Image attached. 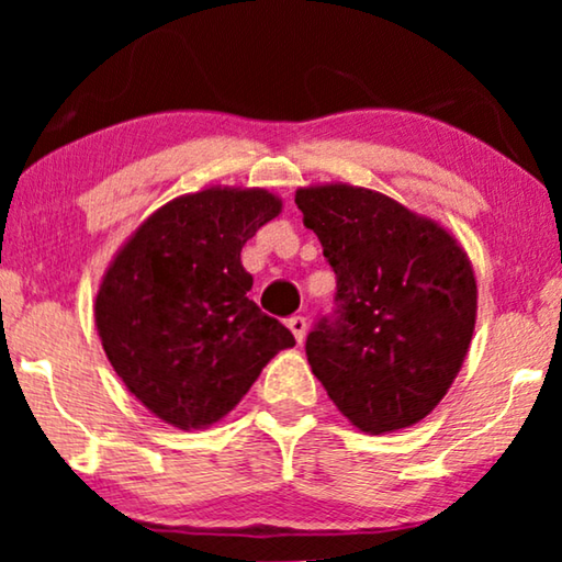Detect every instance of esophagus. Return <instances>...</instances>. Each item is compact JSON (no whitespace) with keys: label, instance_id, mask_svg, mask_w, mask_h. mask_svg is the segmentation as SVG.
I'll return each mask as SVG.
<instances>
[{"label":"esophagus","instance_id":"1","mask_svg":"<svg viewBox=\"0 0 562 562\" xmlns=\"http://www.w3.org/2000/svg\"><path fill=\"white\" fill-rule=\"evenodd\" d=\"M289 329H291V333H294L296 342L302 345L304 337H306V329H310V322H306V317H291L289 319Z\"/></svg>","mask_w":562,"mask_h":562}]
</instances>
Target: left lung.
<instances>
[{
	"mask_svg": "<svg viewBox=\"0 0 562 562\" xmlns=\"http://www.w3.org/2000/svg\"><path fill=\"white\" fill-rule=\"evenodd\" d=\"M304 227L337 276L335 319L306 337V360L360 432L417 425L468 356L479 289L440 222L350 183L296 189Z\"/></svg>",
	"mask_w": 562,
	"mask_h": 562,
	"instance_id": "1",
	"label": "left lung"
}]
</instances>
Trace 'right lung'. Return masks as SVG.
<instances>
[{
	"label": "right lung",
	"instance_id": "right-lung-1",
	"mask_svg": "<svg viewBox=\"0 0 562 562\" xmlns=\"http://www.w3.org/2000/svg\"><path fill=\"white\" fill-rule=\"evenodd\" d=\"M283 202L266 189L176 196L127 237L99 283L102 348L130 394L166 425L204 429L240 404L294 335L248 299L243 245Z\"/></svg>",
	"mask_w": 562,
	"mask_h": 562
}]
</instances>
